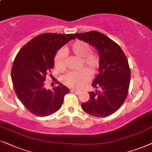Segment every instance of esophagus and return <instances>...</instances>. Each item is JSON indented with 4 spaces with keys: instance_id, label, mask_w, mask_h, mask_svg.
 Returning <instances> with one entry per match:
<instances>
[{
    "instance_id": "34e87169",
    "label": "esophagus",
    "mask_w": 152,
    "mask_h": 152,
    "mask_svg": "<svg viewBox=\"0 0 152 152\" xmlns=\"http://www.w3.org/2000/svg\"><path fill=\"white\" fill-rule=\"evenodd\" d=\"M71 92L75 93V94H78L80 92V91L76 90H74V89H72V90H71Z\"/></svg>"
}]
</instances>
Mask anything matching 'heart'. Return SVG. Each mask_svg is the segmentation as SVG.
<instances>
[{
    "label": "heart",
    "instance_id": "b5f03b06",
    "mask_svg": "<svg viewBox=\"0 0 152 152\" xmlns=\"http://www.w3.org/2000/svg\"><path fill=\"white\" fill-rule=\"evenodd\" d=\"M90 50V45L81 40L74 42L69 48L65 49L66 52H71L76 57L80 58V67L85 66L88 68L91 73H94L99 65V58L96 53ZM54 62L57 69L60 71L65 69L66 60L64 50H58L54 58ZM88 71L87 69H83L77 72L69 73L62 78V82L70 88H81L86 86L90 80V72Z\"/></svg>",
    "mask_w": 152,
    "mask_h": 152
}]
</instances>
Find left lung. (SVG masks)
<instances>
[{"label": "left lung", "mask_w": 152, "mask_h": 152, "mask_svg": "<svg viewBox=\"0 0 152 152\" xmlns=\"http://www.w3.org/2000/svg\"><path fill=\"white\" fill-rule=\"evenodd\" d=\"M74 35L94 46L99 56V74L92 86L100 90L89 92L90 99L81 104L83 110L94 117L109 116L120 108L128 94L131 78L128 60L118 44L99 32Z\"/></svg>", "instance_id": "1"}]
</instances>
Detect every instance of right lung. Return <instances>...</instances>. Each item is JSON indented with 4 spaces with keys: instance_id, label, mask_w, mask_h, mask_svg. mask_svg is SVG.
Segmentation results:
<instances>
[{
    "instance_id": "right-lung-1",
    "label": "right lung",
    "mask_w": 152,
    "mask_h": 152,
    "mask_svg": "<svg viewBox=\"0 0 152 152\" xmlns=\"http://www.w3.org/2000/svg\"><path fill=\"white\" fill-rule=\"evenodd\" d=\"M72 34L44 33L34 37L16 56L11 72L14 88L26 108L39 117L50 115L59 110L69 90L61 83L46 90V76L54 66L56 53L70 40Z\"/></svg>"
}]
</instances>
